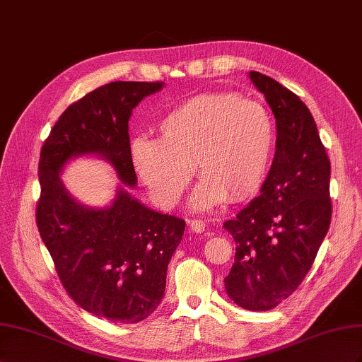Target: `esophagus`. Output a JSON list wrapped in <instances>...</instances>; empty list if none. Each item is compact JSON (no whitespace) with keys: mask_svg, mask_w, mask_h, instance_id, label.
<instances>
[{"mask_svg":"<svg viewBox=\"0 0 362 362\" xmlns=\"http://www.w3.org/2000/svg\"><path fill=\"white\" fill-rule=\"evenodd\" d=\"M189 230L192 233H202L206 229V224L203 220H189Z\"/></svg>","mask_w":362,"mask_h":362,"instance_id":"obj_1","label":"esophagus"}]
</instances>
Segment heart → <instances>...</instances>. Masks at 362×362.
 Wrapping results in <instances>:
<instances>
[{"mask_svg": "<svg viewBox=\"0 0 362 362\" xmlns=\"http://www.w3.org/2000/svg\"><path fill=\"white\" fill-rule=\"evenodd\" d=\"M159 135L133 139L130 160L162 208L180 200L194 165L202 180L188 202L192 211L252 197L267 177L274 147L268 110L233 94H203L182 103L160 119Z\"/></svg>", "mask_w": 362, "mask_h": 362, "instance_id": "b5f03b06", "label": "heart"}]
</instances>
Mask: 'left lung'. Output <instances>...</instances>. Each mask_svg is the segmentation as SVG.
Listing matches in <instances>:
<instances>
[{
  "label": "left lung",
  "instance_id": "left-lung-1",
  "mask_svg": "<svg viewBox=\"0 0 362 362\" xmlns=\"http://www.w3.org/2000/svg\"><path fill=\"white\" fill-rule=\"evenodd\" d=\"M276 118L274 159L256 197L224 223L236 244L226 293L249 311H268L302 284L330 224V162L305 103L250 71Z\"/></svg>",
  "mask_w": 362,
  "mask_h": 362
}]
</instances>
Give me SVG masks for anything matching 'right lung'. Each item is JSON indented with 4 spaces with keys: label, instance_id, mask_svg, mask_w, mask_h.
Wrapping results in <instances>:
<instances>
[{
    "label": "right lung",
    "instance_id": "add662e5",
    "mask_svg": "<svg viewBox=\"0 0 362 362\" xmlns=\"http://www.w3.org/2000/svg\"><path fill=\"white\" fill-rule=\"evenodd\" d=\"M163 81H112L71 105L54 124L39 159L36 223L60 282L85 311L130 325L156 311L185 220L156 212L127 188H136L130 160L129 119ZM97 156L116 170V197L105 209L80 204L59 174L71 160Z\"/></svg>",
    "mask_w": 362,
    "mask_h": 362
}]
</instances>
